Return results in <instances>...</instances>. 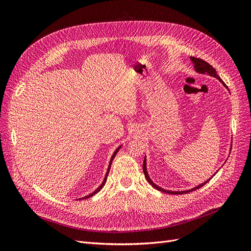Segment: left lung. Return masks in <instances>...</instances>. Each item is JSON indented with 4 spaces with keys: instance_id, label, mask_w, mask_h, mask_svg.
Here are the masks:
<instances>
[{
    "instance_id": "1",
    "label": "left lung",
    "mask_w": 251,
    "mask_h": 251,
    "mask_svg": "<svg viewBox=\"0 0 251 251\" xmlns=\"http://www.w3.org/2000/svg\"><path fill=\"white\" fill-rule=\"evenodd\" d=\"M190 59H191V61L193 62V64H194V68H195V70L199 72V73H203V74H208V75H210V76H214V77H216L217 79H219V80L223 83V85L224 86H226L227 88H228V86L224 83V81L222 80V79L220 78V76L217 74V71H216V69L213 67L212 65H209L207 62H205L204 60H201V59H200V58H195V57H190ZM143 173H144V176H146V178H147V180H148V182L150 183V184H151V186L152 187H154L155 189H157V190H160V191H162V192H165V193H169V194H175V195H177V194H184V193H187V192H190V191H193V190H196V189H199V188H201V187H202L204 184L206 183V182H208V180L206 181V182H204V183H202V184H201V185H199V186H196V187H194L193 189H190V190H186V191H170V190H165V189H163V188H161V187H159V186H156L155 184L151 180V178H150V176H149V174H148V171H147V160L144 159V162H143ZM212 179V178H209V180Z\"/></svg>"
}]
</instances>
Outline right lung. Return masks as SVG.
Masks as SVG:
<instances>
[{
	"instance_id": "1",
	"label": "right lung",
	"mask_w": 251,
	"mask_h": 251,
	"mask_svg": "<svg viewBox=\"0 0 251 251\" xmlns=\"http://www.w3.org/2000/svg\"><path fill=\"white\" fill-rule=\"evenodd\" d=\"M121 149V147H119L116 151H115V152L113 153V155H112V157H111V161H110V164H109V168H108V172H107V174H105V177H104V179H103V181H102V183L100 184V186L96 190V191H94L92 193H90V194H88V195H86V196H84V197H82V199H79V201L80 200H85V199H89V197H91V196H94L96 193H98L102 187H103V185L105 184V181H107V177H108V174H109V171H110V168H111V165H112V162H113V160H114V157H115V155H116V153L119 151V150Z\"/></svg>"
}]
</instances>
